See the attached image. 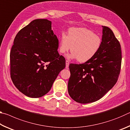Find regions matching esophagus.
Here are the masks:
<instances>
[{
  "mask_svg": "<svg viewBox=\"0 0 130 130\" xmlns=\"http://www.w3.org/2000/svg\"><path fill=\"white\" fill-rule=\"evenodd\" d=\"M69 61L68 60H66V68L68 69L69 68Z\"/></svg>",
  "mask_w": 130,
  "mask_h": 130,
  "instance_id": "obj_1",
  "label": "esophagus"
}]
</instances>
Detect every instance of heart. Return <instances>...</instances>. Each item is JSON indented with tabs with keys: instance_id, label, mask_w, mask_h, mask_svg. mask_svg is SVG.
Here are the masks:
<instances>
[{
	"instance_id": "b5f03b06",
	"label": "heart",
	"mask_w": 130,
	"mask_h": 130,
	"mask_svg": "<svg viewBox=\"0 0 130 130\" xmlns=\"http://www.w3.org/2000/svg\"><path fill=\"white\" fill-rule=\"evenodd\" d=\"M101 45L102 38L92 31L84 27H71L67 36L64 32L61 33L59 51L65 54L71 49L70 58L85 62L95 56Z\"/></svg>"
}]
</instances>
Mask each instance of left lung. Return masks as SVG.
<instances>
[{"label":"left lung","mask_w":130,"mask_h":130,"mask_svg":"<svg viewBox=\"0 0 130 130\" xmlns=\"http://www.w3.org/2000/svg\"><path fill=\"white\" fill-rule=\"evenodd\" d=\"M121 63L119 42L109 27L103 26L102 45L95 56L84 63L69 65L70 96L82 104L100 99L117 82Z\"/></svg>","instance_id":"8db88e82"}]
</instances>
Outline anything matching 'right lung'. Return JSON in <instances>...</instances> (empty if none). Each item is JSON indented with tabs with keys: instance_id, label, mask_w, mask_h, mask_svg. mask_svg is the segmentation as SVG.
Instances as JSON below:
<instances>
[{
	"instance_id": "right-lung-1",
	"label": "right lung",
	"mask_w": 130,
	"mask_h": 130,
	"mask_svg": "<svg viewBox=\"0 0 130 130\" xmlns=\"http://www.w3.org/2000/svg\"><path fill=\"white\" fill-rule=\"evenodd\" d=\"M58 48V39L47 19H35L18 32L10 52V75L19 91L37 98L50 91L65 68Z\"/></svg>"
}]
</instances>
